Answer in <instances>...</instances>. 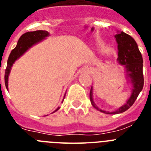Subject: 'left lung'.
Returning a JSON list of instances; mask_svg holds the SVG:
<instances>
[{"label": "left lung", "mask_w": 151, "mask_h": 151, "mask_svg": "<svg viewBox=\"0 0 151 151\" xmlns=\"http://www.w3.org/2000/svg\"><path fill=\"white\" fill-rule=\"evenodd\" d=\"M118 44L119 63L124 65L126 72V76L132 84V94L123 106L114 112H106L97 107L93 100V89L90 91V101L92 106L97 110L106 114H118L126 111L132 106L138 94L142 91L144 86L143 76V58L136 41L134 38L126 33L121 32L115 35Z\"/></svg>", "instance_id": "8db88e82"}]
</instances>
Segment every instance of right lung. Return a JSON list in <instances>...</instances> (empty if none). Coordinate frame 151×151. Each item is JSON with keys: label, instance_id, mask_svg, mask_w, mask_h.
<instances>
[{"label": "right lung", "instance_id": "obj_1", "mask_svg": "<svg viewBox=\"0 0 151 151\" xmlns=\"http://www.w3.org/2000/svg\"><path fill=\"white\" fill-rule=\"evenodd\" d=\"M47 36H49V33L47 31L38 30L35 31V32H29L25 33L19 38L18 42H17V47L12 50L10 56H9V58H8L7 60V66H6V70H5V86H6L7 90L8 78H9V75H10V69H11V67L13 66V64L14 63V62L18 58H19L28 49L30 48L31 47L46 38V37H47ZM65 96H66V94L64 95L63 100L65 98ZM63 100L62 102H63ZM59 109L60 107H58L54 112L57 111Z\"/></svg>", "mask_w": 151, "mask_h": 151}]
</instances>
